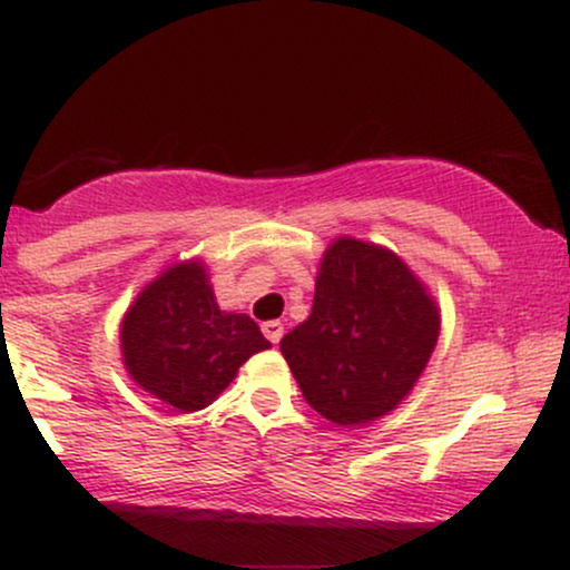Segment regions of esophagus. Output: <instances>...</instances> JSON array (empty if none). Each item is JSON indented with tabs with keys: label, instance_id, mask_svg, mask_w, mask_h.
Listing matches in <instances>:
<instances>
[{
	"label": "esophagus",
	"instance_id": "obj_1",
	"mask_svg": "<svg viewBox=\"0 0 570 570\" xmlns=\"http://www.w3.org/2000/svg\"><path fill=\"white\" fill-rule=\"evenodd\" d=\"M263 332H265V337L271 340L273 345H278L281 337H284V324H281V322H265L263 324Z\"/></svg>",
	"mask_w": 570,
	"mask_h": 570
}]
</instances>
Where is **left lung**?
<instances>
[{"label": "left lung", "mask_w": 570, "mask_h": 570, "mask_svg": "<svg viewBox=\"0 0 570 570\" xmlns=\"http://www.w3.org/2000/svg\"><path fill=\"white\" fill-rule=\"evenodd\" d=\"M440 311L389 248L337 238L324 252L313 311L281 340L305 402L337 426L389 415L426 370Z\"/></svg>", "instance_id": "obj_1"}]
</instances>
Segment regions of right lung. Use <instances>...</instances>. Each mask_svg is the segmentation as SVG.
I'll list each match as a JSON object with an SVG mask.
<instances>
[{
    "label": "right lung",
    "instance_id": "add662e5",
    "mask_svg": "<svg viewBox=\"0 0 570 570\" xmlns=\"http://www.w3.org/2000/svg\"><path fill=\"white\" fill-rule=\"evenodd\" d=\"M120 348L130 377L147 394L195 412L271 343L246 313L219 311L206 267L189 259L144 286L122 318Z\"/></svg>",
    "mask_w": 570,
    "mask_h": 570
}]
</instances>
